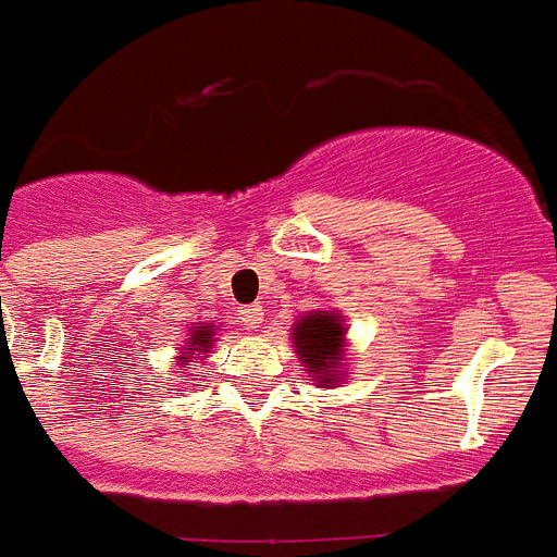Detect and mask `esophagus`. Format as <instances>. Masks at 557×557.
<instances>
[{"mask_svg":"<svg viewBox=\"0 0 557 557\" xmlns=\"http://www.w3.org/2000/svg\"><path fill=\"white\" fill-rule=\"evenodd\" d=\"M261 321H264V310H261L259 304H250V307H242L239 310V324L245 330H259Z\"/></svg>","mask_w":557,"mask_h":557,"instance_id":"esophagus-1","label":"esophagus"}]
</instances>
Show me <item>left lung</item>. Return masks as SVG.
Segmentation results:
<instances>
[{"mask_svg":"<svg viewBox=\"0 0 557 557\" xmlns=\"http://www.w3.org/2000/svg\"><path fill=\"white\" fill-rule=\"evenodd\" d=\"M344 341L346 326L337 310L301 315V321L293 330V344H296L298 358H301L310 377H315V383L321 388L332 386V383L344 377L341 374L346 355Z\"/></svg>","mask_w":557,"mask_h":557,"instance_id":"1","label":"left lung"}]
</instances>
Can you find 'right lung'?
<instances>
[{
    "label": "right lung",
    "instance_id": "right-lung-1",
    "mask_svg": "<svg viewBox=\"0 0 557 557\" xmlns=\"http://www.w3.org/2000/svg\"><path fill=\"white\" fill-rule=\"evenodd\" d=\"M213 330L211 326H194L191 330V337H188V351H183V363L185 366H191V363H197V360H191L194 355H199V358H202V351H208L211 349V341H213Z\"/></svg>",
    "mask_w": 557,
    "mask_h": 557
}]
</instances>
